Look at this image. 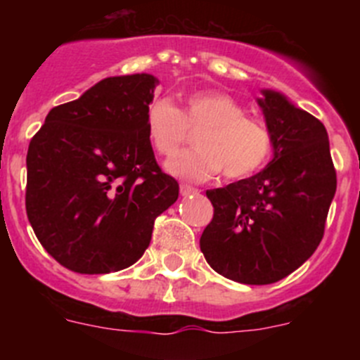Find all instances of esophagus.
<instances>
[{"mask_svg": "<svg viewBox=\"0 0 360 360\" xmlns=\"http://www.w3.org/2000/svg\"><path fill=\"white\" fill-rule=\"evenodd\" d=\"M200 191L196 189V187H191V186H187V184H182V186H180V195L184 196V198H187V196H193V195H198Z\"/></svg>", "mask_w": 360, "mask_h": 360, "instance_id": "34e87169", "label": "esophagus"}]
</instances>
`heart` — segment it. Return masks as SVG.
<instances>
[{
  "label": "heart",
  "mask_w": 360,
  "mask_h": 360,
  "mask_svg": "<svg viewBox=\"0 0 360 360\" xmlns=\"http://www.w3.org/2000/svg\"><path fill=\"white\" fill-rule=\"evenodd\" d=\"M144 128L151 148L171 157L188 138V129H203L195 152L165 162V171L187 182H205L224 171L227 178H245L259 171L274 149L266 124L247 117L236 98L221 91H196L182 110L167 98H157L146 110Z\"/></svg>",
  "instance_id": "b5f03b06"
}]
</instances>
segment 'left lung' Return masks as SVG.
<instances>
[{"label":"left lung","instance_id":"left-lung-1","mask_svg":"<svg viewBox=\"0 0 360 360\" xmlns=\"http://www.w3.org/2000/svg\"><path fill=\"white\" fill-rule=\"evenodd\" d=\"M262 94L274 157L254 176L207 191L214 216L200 238L209 265L245 285L287 278L316 252L337 189L323 122L279 91Z\"/></svg>","mask_w":360,"mask_h":360}]
</instances>
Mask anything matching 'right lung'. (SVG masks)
Returning a JSON list of instances; mask_svg holds the SVG:
<instances>
[{"mask_svg":"<svg viewBox=\"0 0 360 360\" xmlns=\"http://www.w3.org/2000/svg\"><path fill=\"white\" fill-rule=\"evenodd\" d=\"M158 79L106 77L50 110L27 153V216L44 250L79 274L128 269L178 198L144 128Z\"/></svg>","mask_w":360,"mask_h":360,"instance_id":"right-lung-1","label":"right lung"}]
</instances>
